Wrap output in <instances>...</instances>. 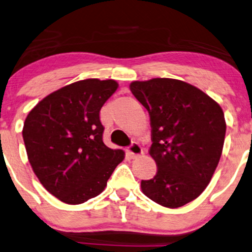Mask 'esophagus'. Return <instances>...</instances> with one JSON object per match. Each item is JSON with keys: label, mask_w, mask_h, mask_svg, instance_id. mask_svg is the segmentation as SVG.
<instances>
[{"label": "esophagus", "mask_w": 252, "mask_h": 252, "mask_svg": "<svg viewBox=\"0 0 252 252\" xmlns=\"http://www.w3.org/2000/svg\"><path fill=\"white\" fill-rule=\"evenodd\" d=\"M128 154L130 155V157L131 158H137L139 157V156H142L144 152H143V148L139 143L133 142L132 144L128 148Z\"/></svg>", "instance_id": "34e87169"}]
</instances>
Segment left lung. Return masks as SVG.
<instances>
[{
	"label": "left lung",
	"mask_w": 252,
	"mask_h": 252,
	"mask_svg": "<svg viewBox=\"0 0 252 252\" xmlns=\"http://www.w3.org/2000/svg\"><path fill=\"white\" fill-rule=\"evenodd\" d=\"M130 91L150 115L149 154L157 173L142 180V192L167 208H178L211 183L223 149L224 114L201 89L170 78L132 81Z\"/></svg>",
	"instance_id": "1"
}]
</instances>
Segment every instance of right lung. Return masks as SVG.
Segmentation results:
<instances>
[{"label": "right lung", "instance_id": "right-lung-1", "mask_svg": "<svg viewBox=\"0 0 252 252\" xmlns=\"http://www.w3.org/2000/svg\"><path fill=\"white\" fill-rule=\"evenodd\" d=\"M119 88L115 80L85 79L39 101L25 119L29 163L47 192L67 205H80L106 189L123 150L102 141L100 110Z\"/></svg>", "mask_w": 252, "mask_h": 252}]
</instances>
